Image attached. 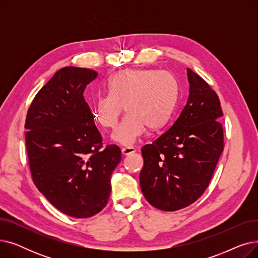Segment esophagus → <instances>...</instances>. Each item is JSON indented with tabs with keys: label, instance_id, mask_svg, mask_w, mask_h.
<instances>
[{
	"label": "esophagus",
	"instance_id": "esophagus-1",
	"mask_svg": "<svg viewBox=\"0 0 258 258\" xmlns=\"http://www.w3.org/2000/svg\"><path fill=\"white\" fill-rule=\"evenodd\" d=\"M121 152H122V155L127 156V155H131V154L136 153V148H135V147H132V146L122 147V148H121Z\"/></svg>",
	"mask_w": 258,
	"mask_h": 258
}]
</instances>
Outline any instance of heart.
<instances>
[{"instance_id": "b5f03b06", "label": "heart", "mask_w": 258, "mask_h": 258, "mask_svg": "<svg viewBox=\"0 0 258 258\" xmlns=\"http://www.w3.org/2000/svg\"><path fill=\"white\" fill-rule=\"evenodd\" d=\"M108 94L93 105V117L106 128H114L123 111L126 115L114 131L112 139L132 145L145 132L157 128L169 119L178 99L179 85L168 71L130 69L116 73L107 81Z\"/></svg>"}]
</instances>
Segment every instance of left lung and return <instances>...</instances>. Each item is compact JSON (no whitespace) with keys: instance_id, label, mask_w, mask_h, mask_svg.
<instances>
[{"instance_id":"left-lung-1","label":"left lung","mask_w":258,"mask_h":258,"mask_svg":"<svg viewBox=\"0 0 258 258\" xmlns=\"http://www.w3.org/2000/svg\"><path fill=\"white\" fill-rule=\"evenodd\" d=\"M187 76L189 96L179 117L141 150V190L152 206L164 211L185 208L204 194L224 150L218 94L189 68Z\"/></svg>"}]
</instances>
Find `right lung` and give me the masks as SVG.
<instances>
[{"mask_svg": "<svg viewBox=\"0 0 258 258\" xmlns=\"http://www.w3.org/2000/svg\"><path fill=\"white\" fill-rule=\"evenodd\" d=\"M97 76L87 68L58 70L35 95L25 122L33 183L54 207L76 219L106 206L111 175L121 161L119 146L102 147L84 97Z\"/></svg>", "mask_w": 258, "mask_h": 258, "instance_id": "add662e5", "label": "right lung"}]
</instances>
